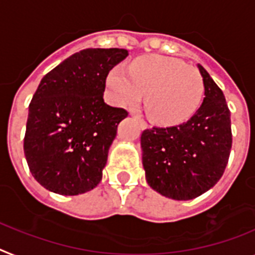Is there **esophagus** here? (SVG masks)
<instances>
[{
    "label": "esophagus",
    "mask_w": 255,
    "mask_h": 255,
    "mask_svg": "<svg viewBox=\"0 0 255 255\" xmlns=\"http://www.w3.org/2000/svg\"><path fill=\"white\" fill-rule=\"evenodd\" d=\"M134 118H136V119H137V122H138V123H140V127L142 128V129H145V128L147 127L146 122H145L144 119H141V118H140V117H137V115H134Z\"/></svg>",
    "instance_id": "34e87169"
}]
</instances>
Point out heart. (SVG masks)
<instances>
[{
  "mask_svg": "<svg viewBox=\"0 0 255 255\" xmlns=\"http://www.w3.org/2000/svg\"><path fill=\"white\" fill-rule=\"evenodd\" d=\"M108 87L121 106H134L145 96V111L163 126L184 122L193 114L204 95V79L197 68L164 55H146L132 62L129 72L117 67Z\"/></svg>",
  "mask_w": 255,
  "mask_h": 255,
  "instance_id": "1",
  "label": "heart"
}]
</instances>
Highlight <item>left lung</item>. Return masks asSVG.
Masks as SVG:
<instances>
[{
  "mask_svg": "<svg viewBox=\"0 0 255 255\" xmlns=\"http://www.w3.org/2000/svg\"><path fill=\"white\" fill-rule=\"evenodd\" d=\"M205 98L189 121L141 134L147 184L172 200H192L223 175L232 147L231 111L223 92L201 65Z\"/></svg>",
  "mask_w": 255,
  "mask_h": 255,
  "instance_id": "8db88e82",
  "label": "left lung"
}]
</instances>
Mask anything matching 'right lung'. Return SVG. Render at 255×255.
Listing matches in <instances>:
<instances>
[{
  "label": "right lung",
  "mask_w": 255,
  "mask_h": 255,
  "mask_svg": "<svg viewBox=\"0 0 255 255\" xmlns=\"http://www.w3.org/2000/svg\"><path fill=\"white\" fill-rule=\"evenodd\" d=\"M127 55L126 49H84L40 81L23 146L31 174L44 188L76 196L101 181L118 124L128 117L105 104L106 78Z\"/></svg>",
  "instance_id": "right-lung-1"
}]
</instances>
